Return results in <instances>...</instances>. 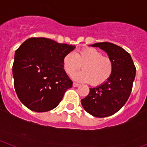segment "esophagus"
Segmentation results:
<instances>
[{
	"label": "esophagus",
	"mask_w": 147,
	"mask_h": 147,
	"mask_svg": "<svg viewBox=\"0 0 147 147\" xmlns=\"http://www.w3.org/2000/svg\"><path fill=\"white\" fill-rule=\"evenodd\" d=\"M72 86H73L74 87H78V86H80V84H78V83H76V82H73V84H72Z\"/></svg>",
	"instance_id": "obj_1"
}]
</instances>
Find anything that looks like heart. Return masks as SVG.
I'll return each mask as SVG.
<instances>
[{
	"instance_id": "b5f03b06",
	"label": "heart",
	"mask_w": 147,
	"mask_h": 147,
	"mask_svg": "<svg viewBox=\"0 0 147 147\" xmlns=\"http://www.w3.org/2000/svg\"><path fill=\"white\" fill-rule=\"evenodd\" d=\"M82 65L83 70L75 74L73 78L78 82H89L94 86L106 83L113 73L112 60L93 47L82 48L75 53L69 52L63 57V67L68 75H73Z\"/></svg>"
}]
</instances>
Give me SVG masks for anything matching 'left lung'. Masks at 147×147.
<instances>
[{"mask_svg": "<svg viewBox=\"0 0 147 147\" xmlns=\"http://www.w3.org/2000/svg\"><path fill=\"white\" fill-rule=\"evenodd\" d=\"M107 53L114 64L111 78L104 84L89 89V93L81 100L86 112L96 118L113 115L122 109L130 96L136 75L131 55L120 46L109 42L92 45Z\"/></svg>", "mask_w": 147, "mask_h": 147, "instance_id": "obj_1", "label": "left lung"}]
</instances>
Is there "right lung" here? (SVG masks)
Masks as SVG:
<instances>
[{
	"label": "right lung",
	"instance_id": "1",
	"mask_svg": "<svg viewBox=\"0 0 147 147\" xmlns=\"http://www.w3.org/2000/svg\"><path fill=\"white\" fill-rule=\"evenodd\" d=\"M75 46L47 38H30L16 50L12 65L18 98L35 112L55 109L72 82L63 67V58Z\"/></svg>",
	"mask_w": 147,
	"mask_h": 147
}]
</instances>
